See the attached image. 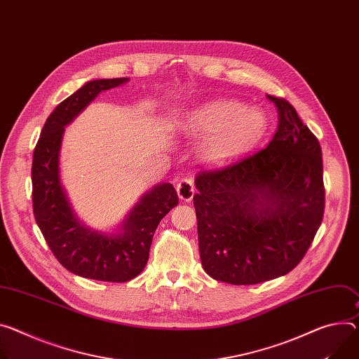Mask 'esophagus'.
Wrapping results in <instances>:
<instances>
[{
    "instance_id": "34e87169",
    "label": "esophagus",
    "mask_w": 359,
    "mask_h": 359,
    "mask_svg": "<svg viewBox=\"0 0 359 359\" xmlns=\"http://www.w3.org/2000/svg\"><path fill=\"white\" fill-rule=\"evenodd\" d=\"M176 189H177L179 198H180L182 201H186V202L191 201L193 196H194V191H196V187H194L193 180H191V179H187V177H186V179H182V180L177 183Z\"/></svg>"
}]
</instances>
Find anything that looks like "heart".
Returning a JSON list of instances; mask_svg holds the SVG:
<instances>
[{
	"label": "heart",
	"instance_id": "heart-1",
	"mask_svg": "<svg viewBox=\"0 0 359 359\" xmlns=\"http://www.w3.org/2000/svg\"><path fill=\"white\" fill-rule=\"evenodd\" d=\"M265 126V114L259 109L222 99L190 113L182 123V130L190 137H209L203 156L209 161H219L252 144L264 133Z\"/></svg>",
	"mask_w": 359,
	"mask_h": 359
}]
</instances>
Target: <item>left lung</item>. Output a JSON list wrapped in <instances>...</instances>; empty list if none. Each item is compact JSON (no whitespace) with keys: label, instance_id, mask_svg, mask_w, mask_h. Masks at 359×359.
<instances>
[{"label":"left lung","instance_id":"left-lung-1","mask_svg":"<svg viewBox=\"0 0 359 359\" xmlns=\"http://www.w3.org/2000/svg\"><path fill=\"white\" fill-rule=\"evenodd\" d=\"M279 127L265 149L198 173L193 196L205 272L232 285L286 275L323 217L322 150L293 106L268 95Z\"/></svg>","mask_w":359,"mask_h":359}]
</instances>
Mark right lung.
I'll use <instances>...</instances> for the list:
<instances>
[{"label":"right lung","instance_id":"right-lung-1","mask_svg":"<svg viewBox=\"0 0 359 359\" xmlns=\"http://www.w3.org/2000/svg\"><path fill=\"white\" fill-rule=\"evenodd\" d=\"M126 80L120 77L88 81L61 102L41 130L31 169L32 210L53 255L72 273L104 282H127L144 269L157 224L179 203L173 184L161 183L130 213L123 235L107 236L80 224L60 184L58 151L64 126L100 91L117 87Z\"/></svg>","mask_w":359,"mask_h":359}]
</instances>
